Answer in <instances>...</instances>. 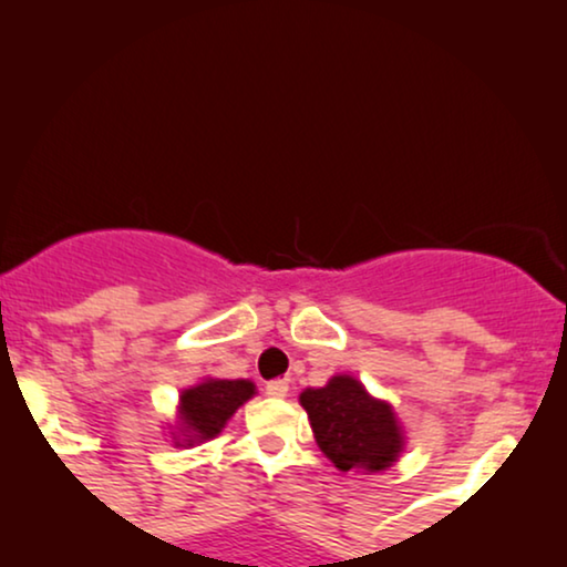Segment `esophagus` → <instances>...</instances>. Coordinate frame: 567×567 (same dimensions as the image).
<instances>
[{"label": "esophagus", "instance_id": "esophagus-1", "mask_svg": "<svg viewBox=\"0 0 567 567\" xmlns=\"http://www.w3.org/2000/svg\"><path fill=\"white\" fill-rule=\"evenodd\" d=\"M266 394L268 398H286V394H289V382H286V379H270V382L266 384Z\"/></svg>", "mask_w": 567, "mask_h": 567}]
</instances>
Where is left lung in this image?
I'll return each instance as SVG.
<instances>
[{"mask_svg": "<svg viewBox=\"0 0 567 567\" xmlns=\"http://www.w3.org/2000/svg\"><path fill=\"white\" fill-rule=\"evenodd\" d=\"M315 439L338 470L379 472L398 460L400 425L386 402L369 398L353 377H332L328 386L301 392Z\"/></svg>", "mask_w": 567, "mask_h": 567, "instance_id": "left-lung-1", "label": "left lung"}]
</instances>
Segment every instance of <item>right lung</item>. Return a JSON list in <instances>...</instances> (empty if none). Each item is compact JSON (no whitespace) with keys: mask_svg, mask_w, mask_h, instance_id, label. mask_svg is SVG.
<instances>
[{"mask_svg":"<svg viewBox=\"0 0 567 567\" xmlns=\"http://www.w3.org/2000/svg\"><path fill=\"white\" fill-rule=\"evenodd\" d=\"M252 394L255 384L247 379H208L204 384L190 386L181 398L183 425L193 433V439H214Z\"/></svg>","mask_w":567,"mask_h":567,"instance_id":"right-lung-1","label":"right lung"}]
</instances>
